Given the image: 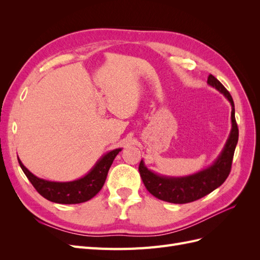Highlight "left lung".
<instances>
[{"instance_id": "left-lung-1", "label": "left lung", "mask_w": 260, "mask_h": 260, "mask_svg": "<svg viewBox=\"0 0 260 260\" xmlns=\"http://www.w3.org/2000/svg\"><path fill=\"white\" fill-rule=\"evenodd\" d=\"M207 84L216 89L231 104V131L221 153L216 160L195 174L183 177H169L148 169L142 159L139 171L147 191L156 199L174 203L185 204L200 200L221 185L231 170L235 147L239 140V129L235 121V109L232 96L216 78L209 75Z\"/></svg>"}]
</instances>
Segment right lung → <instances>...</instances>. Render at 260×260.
I'll return each mask as SVG.
<instances>
[{
  "instance_id": "add662e5",
  "label": "right lung",
  "mask_w": 260,
  "mask_h": 260,
  "mask_svg": "<svg viewBox=\"0 0 260 260\" xmlns=\"http://www.w3.org/2000/svg\"><path fill=\"white\" fill-rule=\"evenodd\" d=\"M121 149L122 148H116L107 152L95 162L88 174L79 179L67 181V182L38 178L23 166L18 156L17 158L23 174L44 199L53 203L68 204L69 205V204H80L89 201L101 191L105 183L108 170L111 168L115 157Z\"/></svg>"
}]
</instances>
